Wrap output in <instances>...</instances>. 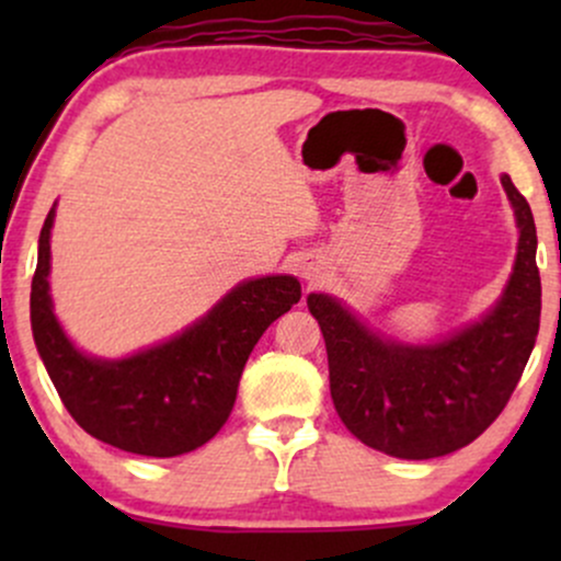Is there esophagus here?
Returning a JSON list of instances; mask_svg holds the SVG:
<instances>
[{
  "label": "esophagus",
  "mask_w": 561,
  "mask_h": 561,
  "mask_svg": "<svg viewBox=\"0 0 561 561\" xmlns=\"http://www.w3.org/2000/svg\"><path fill=\"white\" fill-rule=\"evenodd\" d=\"M300 272H302V279H319V268L317 266H300Z\"/></svg>",
  "instance_id": "esophagus-1"
}]
</instances>
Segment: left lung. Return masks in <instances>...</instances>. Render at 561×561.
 <instances>
[{"label": "left lung", "mask_w": 561, "mask_h": 561, "mask_svg": "<svg viewBox=\"0 0 561 561\" xmlns=\"http://www.w3.org/2000/svg\"><path fill=\"white\" fill-rule=\"evenodd\" d=\"M519 242L514 272L491 311L433 345L379 337L330 295H308L330 362L340 420L358 440L398 459H435L469 446L495 422L523 377L540 324L536 221L501 176Z\"/></svg>", "instance_id": "1"}]
</instances>
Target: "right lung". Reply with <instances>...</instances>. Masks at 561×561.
I'll use <instances>...</instances> for the list:
<instances>
[{
  "label": "right lung",
  "mask_w": 561,
  "mask_h": 561,
  "mask_svg": "<svg viewBox=\"0 0 561 561\" xmlns=\"http://www.w3.org/2000/svg\"><path fill=\"white\" fill-rule=\"evenodd\" d=\"M53 224L55 208L38 237L31 330L68 414L96 440L128 454L169 459L208 443L234 409L250 351L300 300V282L287 274L242 282L169 343L102 362L76 351L53 313Z\"/></svg>",
  "instance_id": "add662e5"
}]
</instances>
